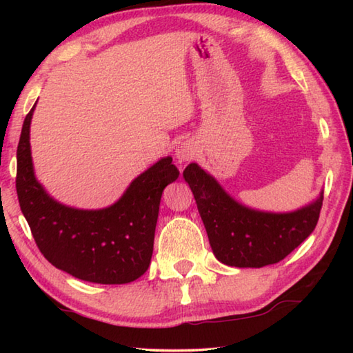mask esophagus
I'll return each instance as SVG.
<instances>
[{
    "mask_svg": "<svg viewBox=\"0 0 353 353\" xmlns=\"http://www.w3.org/2000/svg\"><path fill=\"white\" fill-rule=\"evenodd\" d=\"M197 145L192 141H183L176 147V159L181 163L192 161L197 156Z\"/></svg>",
    "mask_w": 353,
    "mask_h": 353,
    "instance_id": "esophagus-1",
    "label": "esophagus"
}]
</instances>
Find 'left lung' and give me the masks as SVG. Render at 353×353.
Instances as JSON below:
<instances>
[{
    "label": "left lung",
    "instance_id": "left-lung-1",
    "mask_svg": "<svg viewBox=\"0 0 353 353\" xmlns=\"http://www.w3.org/2000/svg\"><path fill=\"white\" fill-rule=\"evenodd\" d=\"M215 258L230 267H265L282 261L316 229L323 192L294 212L273 214L239 205L197 163L183 171Z\"/></svg>",
    "mask_w": 353,
    "mask_h": 353
}]
</instances>
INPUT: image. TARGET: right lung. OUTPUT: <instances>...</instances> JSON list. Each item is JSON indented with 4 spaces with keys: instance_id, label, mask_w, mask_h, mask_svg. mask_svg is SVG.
Segmentation results:
<instances>
[{
    "instance_id": "obj_1",
    "label": "right lung",
    "mask_w": 353,
    "mask_h": 353,
    "mask_svg": "<svg viewBox=\"0 0 353 353\" xmlns=\"http://www.w3.org/2000/svg\"><path fill=\"white\" fill-rule=\"evenodd\" d=\"M22 124L17 159L21 211L41 253L59 270L94 283H129L147 272L162 191L179 177L163 157L130 183L117 203L97 211L61 205L36 181L30 152V123Z\"/></svg>"
}]
</instances>
